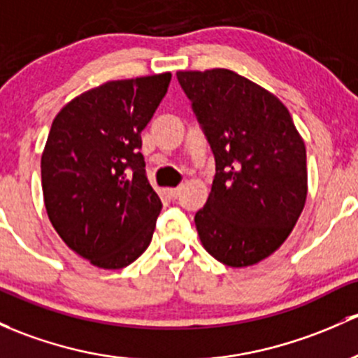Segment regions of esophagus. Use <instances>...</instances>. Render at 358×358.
Instances as JSON below:
<instances>
[{
    "label": "esophagus",
    "instance_id": "1",
    "mask_svg": "<svg viewBox=\"0 0 358 358\" xmlns=\"http://www.w3.org/2000/svg\"><path fill=\"white\" fill-rule=\"evenodd\" d=\"M168 192V195L171 199H178L180 197V192H182V189H180V187H176V189H168L166 190Z\"/></svg>",
    "mask_w": 358,
    "mask_h": 358
}]
</instances>
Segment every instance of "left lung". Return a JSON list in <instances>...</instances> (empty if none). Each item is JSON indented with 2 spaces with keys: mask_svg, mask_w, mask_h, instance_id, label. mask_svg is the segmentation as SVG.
I'll return each instance as SVG.
<instances>
[{
  "mask_svg": "<svg viewBox=\"0 0 358 358\" xmlns=\"http://www.w3.org/2000/svg\"><path fill=\"white\" fill-rule=\"evenodd\" d=\"M216 163L195 213L206 250L231 268L269 257L288 238L307 197L306 144L285 104L231 70L178 71Z\"/></svg>",
  "mask_w": 358,
  "mask_h": 358,
  "instance_id": "obj_1",
  "label": "left lung"
}]
</instances>
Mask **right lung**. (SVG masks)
I'll return each instance as SVG.
<instances>
[{"label": "right lung", "mask_w": 358, "mask_h": 358, "mask_svg": "<svg viewBox=\"0 0 358 358\" xmlns=\"http://www.w3.org/2000/svg\"><path fill=\"white\" fill-rule=\"evenodd\" d=\"M171 73L106 82L52 120L41 157L44 204L63 242L90 264L122 269L144 254L161 199L145 176L142 130Z\"/></svg>", "instance_id": "add662e5"}]
</instances>
